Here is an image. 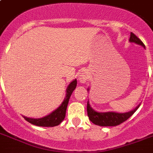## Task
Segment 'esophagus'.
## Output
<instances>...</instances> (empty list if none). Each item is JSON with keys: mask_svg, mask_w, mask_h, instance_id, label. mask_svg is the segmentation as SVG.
<instances>
[{"mask_svg": "<svg viewBox=\"0 0 153 153\" xmlns=\"http://www.w3.org/2000/svg\"><path fill=\"white\" fill-rule=\"evenodd\" d=\"M88 79V74H86V73H80L79 76V81L81 83H83Z\"/></svg>", "mask_w": 153, "mask_h": 153, "instance_id": "1", "label": "esophagus"}]
</instances>
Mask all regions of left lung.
Segmentation results:
<instances>
[{"mask_svg": "<svg viewBox=\"0 0 153 153\" xmlns=\"http://www.w3.org/2000/svg\"><path fill=\"white\" fill-rule=\"evenodd\" d=\"M129 41L131 43H135V44L141 45L142 47L145 48V44H143V42L133 32L130 33ZM140 105H138L134 109L129 112H127V113H122V114L115 113V112L98 113V112H96L95 110H94L91 107L90 104H89V102H87V114H88L89 119L94 125L100 126H116L129 118L137 111V109L139 108Z\"/></svg>", "mask_w": 153, "mask_h": 153, "instance_id": "obj_1", "label": "left lung"}]
</instances>
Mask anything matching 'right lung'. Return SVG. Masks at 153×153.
<instances>
[{
	"label": "right lung",
	"mask_w": 153,
	"mask_h": 153,
	"mask_svg": "<svg viewBox=\"0 0 153 153\" xmlns=\"http://www.w3.org/2000/svg\"><path fill=\"white\" fill-rule=\"evenodd\" d=\"M77 86V80L74 79L69 84L67 88V94L64 101L62 102L60 106L54 110L48 115L42 117V118H29L24 117L25 119L29 123L37 126H43V127H53V126H59L65 118L66 116V110H67V105L69 102L70 97L71 95L72 92L74 91Z\"/></svg>",
	"instance_id": "1"
}]
</instances>
